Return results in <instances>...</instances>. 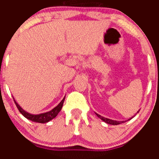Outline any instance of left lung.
Here are the masks:
<instances>
[{
    "instance_id": "1",
    "label": "left lung",
    "mask_w": 159,
    "mask_h": 159,
    "mask_svg": "<svg viewBox=\"0 0 159 159\" xmlns=\"http://www.w3.org/2000/svg\"><path fill=\"white\" fill-rule=\"evenodd\" d=\"M139 111L137 112V113H139ZM96 115H97L98 117L100 119H102V121H105V123H107V124H109V125H119V124H121V123H124L125 121H115V120H111V119H109V118H105V117H102L100 115H98V114L95 113ZM132 118H129V120L131 119Z\"/></svg>"
}]
</instances>
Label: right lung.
Here are the masks:
<instances>
[{"label":"right lung","mask_w":159,"mask_h":159,"mask_svg":"<svg viewBox=\"0 0 159 159\" xmlns=\"http://www.w3.org/2000/svg\"><path fill=\"white\" fill-rule=\"evenodd\" d=\"M13 98H14V102H15L16 106H17V108H18L19 111L23 115L24 117H25L27 119L30 120V121H34V122L42 123V124H44V123L48 122V121H51V120H52L53 118H54L56 116H57V114H58L59 112H60V111L61 110L64 102H65V97L64 98L63 100H62L61 102L60 103L55 107V108H53L52 110H51L50 111L45 112V113L39 114V115H33V114H30V113H28V112H27L26 111L24 110L23 108H22L21 107L17 104V102H16L14 97H13Z\"/></svg>","instance_id":"add662e5"}]
</instances>
